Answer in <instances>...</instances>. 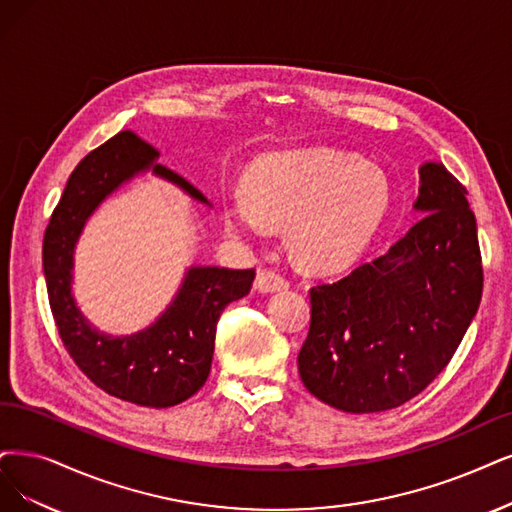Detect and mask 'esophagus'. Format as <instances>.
Instances as JSON below:
<instances>
[{"label": "esophagus", "instance_id": "obj_1", "mask_svg": "<svg viewBox=\"0 0 512 512\" xmlns=\"http://www.w3.org/2000/svg\"><path fill=\"white\" fill-rule=\"evenodd\" d=\"M289 287V282L282 278L280 274L272 270H259L255 278V289L259 293H276V291H285Z\"/></svg>", "mask_w": 512, "mask_h": 512}]
</instances>
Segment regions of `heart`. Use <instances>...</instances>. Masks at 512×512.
Listing matches in <instances>:
<instances>
[{
  "label": "heart",
  "instance_id": "1",
  "mask_svg": "<svg viewBox=\"0 0 512 512\" xmlns=\"http://www.w3.org/2000/svg\"><path fill=\"white\" fill-rule=\"evenodd\" d=\"M390 208L384 170L352 151L312 147L257 160L246 187L223 196V217L246 240L287 223V244L301 266L335 272L361 257Z\"/></svg>",
  "mask_w": 512,
  "mask_h": 512
}]
</instances>
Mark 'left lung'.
<instances>
[{"label":"left lung","instance_id":"left-lung-1","mask_svg":"<svg viewBox=\"0 0 512 512\" xmlns=\"http://www.w3.org/2000/svg\"><path fill=\"white\" fill-rule=\"evenodd\" d=\"M418 173L413 211L422 219L382 257L310 291L299 375L339 411H388L420 394L447 367L481 304L466 187L441 162H424Z\"/></svg>","mask_w":512,"mask_h":512}]
</instances>
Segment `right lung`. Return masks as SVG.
<instances>
[{
    "label": "right lung",
    "mask_w": 512,
    "mask_h": 512,
    "mask_svg": "<svg viewBox=\"0 0 512 512\" xmlns=\"http://www.w3.org/2000/svg\"><path fill=\"white\" fill-rule=\"evenodd\" d=\"M160 154L124 130L75 166L44 234V276L61 339L92 384L116 399L164 409L196 394L211 373L217 320L223 308L249 295L255 270L189 266L170 304L147 327L113 335L94 327L73 295L75 246L97 208L137 177L179 187L198 204L206 196L158 162Z\"/></svg>",
    "instance_id": "1"
}]
</instances>
